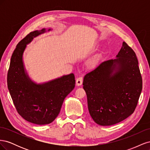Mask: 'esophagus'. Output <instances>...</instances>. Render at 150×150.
<instances>
[{"instance_id": "obj_1", "label": "esophagus", "mask_w": 150, "mask_h": 150, "mask_svg": "<svg viewBox=\"0 0 150 150\" xmlns=\"http://www.w3.org/2000/svg\"><path fill=\"white\" fill-rule=\"evenodd\" d=\"M76 85L78 86H81L83 83V78H81V77H79V78H77L76 81Z\"/></svg>"}]
</instances>
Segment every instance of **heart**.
I'll use <instances>...</instances> for the list:
<instances>
[{
	"mask_svg": "<svg viewBox=\"0 0 150 150\" xmlns=\"http://www.w3.org/2000/svg\"><path fill=\"white\" fill-rule=\"evenodd\" d=\"M101 59V57L100 56L94 57L87 62V66L88 67H96L99 64V63L100 62Z\"/></svg>",
	"mask_w": 150,
	"mask_h": 150,
	"instance_id": "1",
	"label": "heart"
}]
</instances>
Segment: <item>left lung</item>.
Masks as SVG:
<instances>
[{"instance_id":"8db88e82","label":"left lung","mask_w":150,"mask_h":150,"mask_svg":"<svg viewBox=\"0 0 150 150\" xmlns=\"http://www.w3.org/2000/svg\"><path fill=\"white\" fill-rule=\"evenodd\" d=\"M89 114L101 126H111L132 115L142 90L133 50L125 42L115 59L101 62L84 77Z\"/></svg>"}]
</instances>
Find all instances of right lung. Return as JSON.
Wrapping results in <instances>:
<instances>
[{
  "label": "right lung",
  "instance_id": "obj_1",
  "mask_svg": "<svg viewBox=\"0 0 150 150\" xmlns=\"http://www.w3.org/2000/svg\"><path fill=\"white\" fill-rule=\"evenodd\" d=\"M49 28L31 32L18 43L13 51L7 74V87L18 113L32 123L48 125L60 112L66 97L75 87L73 73L41 83L29 77L23 61L27 45Z\"/></svg>",
  "mask_w": 150,
  "mask_h": 150
}]
</instances>
